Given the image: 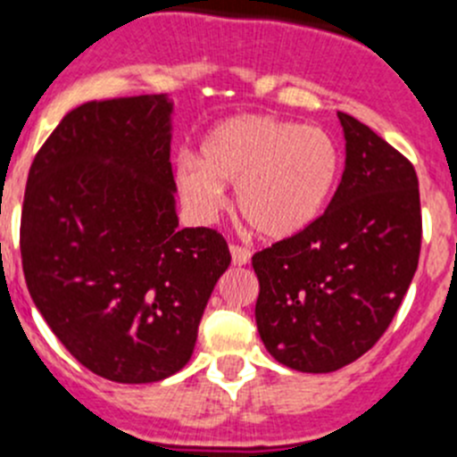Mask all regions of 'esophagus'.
I'll list each match as a JSON object with an SVG mask.
<instances>
[{"label":"esophagus","instance_id":"34e87169","mask_svg":"<svg viewBox=\"0 0 457 457\" xmlns=\"http://www.w3.org/2000/svg\"><path fill=\"white\" fill-rule=\"evenodd\" d=\"M229 252H232V263H234V265H245V263H250L252 252L247 250L245 245H237V243H232V245H229Z\"/></svg>","mask_w":457,"mask_h":457}]
</instances>
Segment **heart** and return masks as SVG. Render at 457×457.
Returning <instances> with one entry per match:
<instances>
[{
	"label": "heart",
	"mask_w": 457,
	"mask_h": 457,
	"mask_svg": "<svg viewBox=\"0 0 457 457\" xmlns=\"http://www.w3.org/2000/svg\"><path fill=\"white\" fill-rule=\"evenodd\" d=\"M339 149L317 127L274 116L228 118L205 136L201 158L176 170L180 194L210 214L234 183L241 219L259 237L283 241L317 220L339 176Z\"/></svg>",
	"instance_id": "1"
}]
</instances>
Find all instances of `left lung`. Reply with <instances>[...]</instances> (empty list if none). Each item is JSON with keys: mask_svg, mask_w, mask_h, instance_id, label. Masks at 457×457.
<instances>
[{"mask_svg": "<svg viewBox=\"0 0 457 457\" xmlns=\"http://www.w3.org/2000/svg\"><path fill=\"white\" fill-rule=\"evenodd\" d=\"M346 167L326 212L252 256L256 328L278 364L332 373L386 332L418 270V174L370 127L337 113Z\"/></svg>", "mask_w": 457, "mask_h": 457, "instance_id": "obj_1", "label": "left lung"}]
</instances>
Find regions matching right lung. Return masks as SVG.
Wrapping results in <instances>:
<instances>
[{
    "label": "right lung",
    "instance_id": "add662e5",
    "mask_svg": "<svg viewBox=\"0 0 457 457\" xmlns=\"http://www.w3.org/2000/svg\"><path fill=\"white\" fill-rule=\"evenodd\" d=\"M167 96L93 100L35 156L21 207L33 303L82 366L120 384L179 373L220 274L216 229H179Z\"/></svg>",
    "mask_w": 457,
    "mask_h": 457
}]
</instances>
